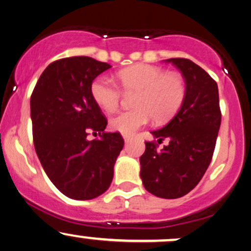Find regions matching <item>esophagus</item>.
Returning a JSON list of instances; mask_svg holds the SVG:
<instances>
[{
    "mask_svg": "<svg viewBox=\"0 0 251 251\" xmlns=\"http://www.w3.org/2000/svg\"><path fill=\"white\" fill-rule=\"evenodd\" d=\"M131 137H132L131 135H126V134L123 135V138H125V142H126H126L130 141V140H131Z\"/></svg>",
    "mask_w": 251,
    "mask_h": 251,
    "instance_id": "esophagus-1",
    "label": "esophagus"
}]
</instances>
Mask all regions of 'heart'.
I'll return each mask as SVG.
<instances>
[{
    "label": "heart",
    "instance_id": "1",
    "mask_svg": "<svg viewBox=\"0 0 251 251\" xmlns=\"http://www.w3.org/2000/svg\"><path fill=\"white\" fill-rule=\"evenodd\" d=\"M120 87L136 93L131 110L120 111L109 121L110 128L122 134H132L149 122H164L175 115L185 97V83L180 75L165 73L148 64H137L117 73ZM91 95L99 107L111 111L119 106L122 93L106 76H98L91 85Z\"/></svg>",
    "mask_w": 251,
    "mask_h": 251
}]
</instances>
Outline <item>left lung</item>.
<instances>
[{
  "label": "left lung",
  "instance_id": "obj_1",
  "mask_svg": "<svg viewBox=\"0 0 251 251\" xmlns=\"http://www.w3.org/2000/svg\"><path fill=\"white\" fill-rule=\"evenodd\" d=\"M180 71L186 91L180 109L159 130L151 131L157 143L169 144L158 150L156 142H145L140 158L145 190L164 199L184 197L199 184L211 163L221 125L219 89L205 70L185 58H171Z\"/></svg>",
  "mask_w": 251,
  "mask_h": 251
}]
</instances>
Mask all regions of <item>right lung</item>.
Here are the masks:
<instances>
[{"label":"right lung","instance_id":"right-lung-1","mask_svg":"<svg viewBox=\"0 0 251 251\" xmlns=\"http://www.w3.org/2000/svg\"><path fill=\"white\" fill-rule=\"evenodd\" d=\"M110 67L85 55L55 60L31 95L36 153L54 186L71 199L104 193L125 145L120 132L104 131L107 119L91 95L93 80ZM89 132L100 138L88 141Z\"/></svg>","mask_w":251,"mask_h":251}]
</instances>
